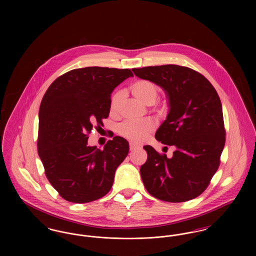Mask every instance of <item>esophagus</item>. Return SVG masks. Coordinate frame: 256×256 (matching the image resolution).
<instances>
[{
    "mask_svg": "<svg viewBox=\"0 0 256 256\" xmlns=\"http://www.w3.org/2000/svg\"><path fill=\"white\" fill-rule=\"evenodd\" d=\"M138 148H139V146H135L132 143L130 144V150L132 152H134L135 150H138Z\"/></svg>",
    "mask_w": 256,
    "mask_h": 256,
    "instance_id": "1",
    "label": "esophagus"
}]
</instances>
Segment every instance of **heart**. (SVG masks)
Masks as SVG:
<instances>
[{"instance_id": "heart-1", "label": "heart", "mask_w": 256, "mask_h": 256, "mask_svg": "<svg viewBox=\"0 0 256 256\" xmlns=\"http://www.w3.org/2000/svg\"><path fill=\"white\" fill-rule=\"evenodd\" d=\"M130 88L134 96L146 104H154L158 96V87L154 82L148 80H138L132 84ZM122 96V92L120 90L112 95L110 106L111 113H115L118 110ZM165 108L163 106L160 108V112H163ZM154 122L150 119L142 121L128 120L117 126V132L132 143L139 144L154 130Z\"/></svg>"}]
</instances>
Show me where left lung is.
Segmentation results:
<instances>
[{
  "label": "left lung",
  "mask_w": 256,
  "mask_h": 256,
  "mask_svg": "<svg viewBox=\"0 0 256 256\" xmlns=\"http://www.w3.org/2000/svg\"><path fill=\"white\" fill-rule=\"evenodd\" d=\"M132 71L167 92L170 111L156 138L176 146L170 158L144 146L148 158L140 172L146 191L164 202L193 200L218 170L226 143L219 95L204 76L188 67L167 64Z\"/></svg>",
  "instance_id": "1"
}]
</instances>
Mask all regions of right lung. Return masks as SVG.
Here are the masks:
<instances>
[{
    "label": "right lung",
    "mask_w": 256,
    "mask_h": 256,
    "mask_svg": "<svg viewBox=\"0 0 256 256\" xmlns=\"http://www.w3.org/2000/svg\"><path fill=\"white\" fill-rule=\"evenodd\" d=\"M132 76L130 69H74L46 91L39 108L37 150L48 180L64 200L86 204L110 192L128 143L114 136L100 150L87 146V140L108 117L111 92Z\"/></svg>",
    "instance_id": "1"
}]
</instances>
